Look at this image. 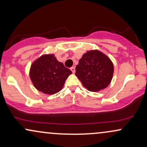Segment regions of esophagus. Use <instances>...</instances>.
I'll return each mask as SVG.
<instances>
[{
  "label": "esophagus",
  "instance_id": "obj_1",
  "mask_svg": "<svg viewBox=\"0 0 147 147\" xmlns=\"http://www.w3.org/2000/svg\"><path fill=\"white\" fill-rule=\"evenodd\" d=\"M70 70H71L72 73H75V68L74 66L72 67V68H70Z\"/></svg>",
  "mask_w": 147,
  "mask_h": 147
}]
</instances>
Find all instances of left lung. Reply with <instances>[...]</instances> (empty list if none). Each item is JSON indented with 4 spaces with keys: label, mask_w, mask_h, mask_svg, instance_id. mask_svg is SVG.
Wrapping results in <instances>:
<instances>
[{
    "label": "left lung",
    "mask_w": 147,
    "mask_h": 147,
    "mask_svg": "<svg viewBox=\"0 0 147 147\" xmlns=\"http://www.w3.org/2000/svg\"><path fill=\"white\" fill-rule=\"evenodd\" d=\"M113 72V63L109 57L93 50L84 54L76 66L75 75L88 90L97 92L110 84Z\"/></svg>",
    "instance_id": "1"
}]
</instances>
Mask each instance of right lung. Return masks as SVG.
<instances>
[{"label":"right lung","mask_w":147,"mask_h":147,"mask_svg":"<svg viewBox=\"0 0 147 147\" xmlns=\"http://www.w3.org/2000/svg\"><path fill=\"white\" fill-rule=\"evenodd\" d=\"M71 74V70L58 61L53 54L42 55L33 62L30 70L34 86L46 95L59 92Z\"/></svg>","instance_id":"right-lung-1"}]
</instances>
